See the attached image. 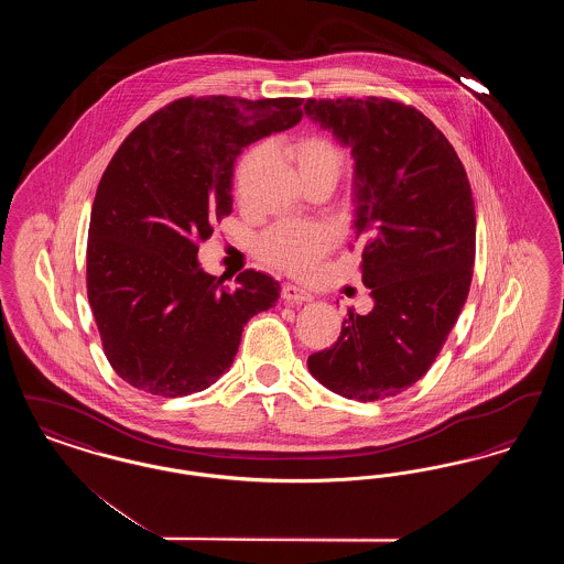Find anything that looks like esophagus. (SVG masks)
<instances>
[{"instance_id": "34e87169", "label": "esophagus", "mask_w": 564, "mask_h": 564, "mask_svg": "<svg viewBox=\"0 0 564 564\" xmlns=\"http://www.w3.org/2000/svg\"><path fill=\"white\" fill-rule=\"evenodd\" d=\"M281 297L285 302H292V304H304V302H313V294H308L306 290L292 285V283H285L281 288Z\"/></svg>"}]
</instances>
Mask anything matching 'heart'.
<instances>
[{
	"mask_svg": "<svg viewBox=\"0 0 564 564\" xmlns=\"http://www.w3.org/2000/svg\"><path fill=\"white\" fill-rule=\"evenodd\" d=\"M288 154L295 162L304 182L332 180L336 182L343 169V150L323 134H304L288 145ZM262 152H249L237 171V184L241 188L251 171L258 166ZM334 247V232L322 224L281 221L267 230L258 241V253L264 262L276 269L304 274L313 269L323 256Z\"/></svg>",
	"mask_w": 564,
	"mask_h": 564,
	"instance_id": "obj_1",
	"label": "heart"
}]
</instances>
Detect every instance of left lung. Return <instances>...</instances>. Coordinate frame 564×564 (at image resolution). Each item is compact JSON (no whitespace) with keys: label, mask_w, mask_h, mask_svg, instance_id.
Segmentation results:
<instances>
[{"label":"left lung","mask_w":564,"mask_h":564,"mask_svg":"<svg viewBox=\"0 0 564 564\" xmlns=\"http://www.w3.org/2000/svg\"><path fill=\"white\" fill-rule=\"evenodd\" d=\"M306 116L355 159V235L375 308L343 322L338 340L308 357L329 391L387 400L427 375L469 294L476 209L455 148L400 101L308 99Z\"/></svg>","instance_id":"8db88e82"}]
</instances>
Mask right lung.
I'll return each mask as SVG.
<instances>
[{
    "instance_id": "obj_1",
    "label": "right lung",
    "mask_w": 564,
    "mask_h": 564,
    "mask_svg": "<svg viewBox=\"0 0 564 564\" xmlns=\"http://www.w3.org/2000/svg\"><path fill=\"white\" fill-rule=\"evenodd\" d=\"M302 99L184 97L129 134L95 194L86 290L111 368L131 387L182 398L212 387L241 345L245 323L279 300L256 270L237 288L200 269L198 242L232 214L242 148L302 120Z\"/></svg>"
}]
</instances>
